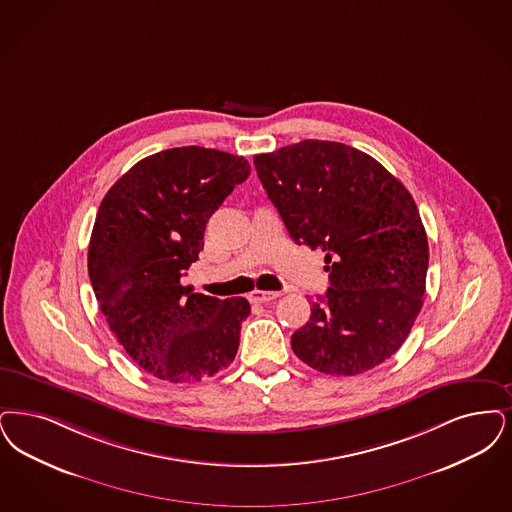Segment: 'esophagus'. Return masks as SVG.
Masks as SVG:
<instances>
[{
  "instance_id": "1",
  "label": "esophagus",
  "mask_w": 512,
  "mask_h": 512,
  "mask_svg": "<svg viewBox=\"0 0 512 512\" xmlns=\"http://www.w3.org/2000/svg\"><path fill=\"white\" fill-rule=\"evenodd\" d=\"M282 293L280 291H263V289H255L251 295H249V301L251 303H268L276 297H280Z\"/></svg>"
}]
</instances>
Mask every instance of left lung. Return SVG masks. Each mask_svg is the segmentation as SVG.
<instances>
[{"label":"left lung","mask_w":512,"mask_h":512,"mask_svg":"<svg viewBox=\"0 0 512 512\" xmlns=\"http://www.w3.org/2000/svg\"><path fill=\"white\" fill-rule=\"evenodd\" d=\"M291 240L326 253L329 287L291 335L328 375L377 368L423 307L429 242L408 188L366 152L307 139L253 158Z\"/></svg>","instance_id":"left-lung-1"}]
</instances>
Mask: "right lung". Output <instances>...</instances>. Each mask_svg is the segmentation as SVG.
<instances>
[{
    "instance_id": "obj_1",
    "label": "right lung",
    "mask_w": 512,
    "mask_h": 512,
    "mask_svg": "<svg viewBox=\"0 0 512 512\" xmlns=\"http://www.w3.org/2000/svg\"><path fill=\"white\" fill-rule=\"evenodd\" d=\"M249 173L244 156L169 148L133 165L101 202L91 286L125 352L158 379L198 383L236 358L247 299L194 293L181 278L204 249L209 217Z\"/></svg>"
}]
</instances>
